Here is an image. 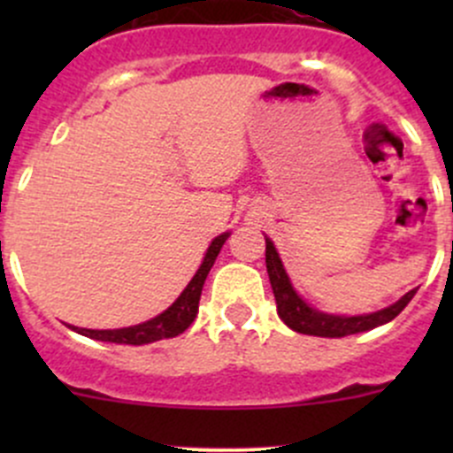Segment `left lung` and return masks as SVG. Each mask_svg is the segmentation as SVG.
Returning <instances> with one entry per match:
<instances>
[{
  "mask_svg": "<svg viewBox=\"0 0 453 453\" xmlns=\"http://www.w3.org/2000/svg\"><path fill=\"white\" fill-rule=\"evenodd\" d=\"M265 263H267L269 282H272L273 298H276L278 315H280V319L287 326L294 328V331L298 333H304V335L344 337L355 335V333L370 331V328L381 326V324L395 319L396 315L408 307V303L414 298V294H417V289L408 291V294L401 300H396L395 304L368 315L322 313L318 311V309L309 307V304L296 294V289L291 287L289 276H287L285 267H282L280 256H278L276 248H273V243L269 239H265Z\"/></svg>",
  "mask_w": 453,
  "mask_h": 453,
  "instance_id": "1",
  "label": "left lung"
}]
</instances>
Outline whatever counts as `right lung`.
<instances>
[{"label":"right lung","instance_id":"right-lung-1","mask_svg":"<svg viewBox=\"0 0 453 453\" xmlns=\"http://www.w3.org/2000/svg\"><path fill=\"white\" fill-rule=\"evenodd\" d=\"M227 236H230V232H223L221 236H217V239L210 243L208 252L203 256V263H201V267L193 276V280H190L188 287L181 291L180 298H177L166 311L159 313L157 318L149 319V322L135 324V326L113 328V331H94V328H79V326H70V328L72 331L81 333V335L91 337V340L113 342V344H134V346L150 344V342L180 335V333H184L186 328L195 322V318H197L201 289H203V282L205 278H208L210 267H212L214 260H217V256L221 252Z\"/></svg>","mask_w":453,"mask_h":453}]
</instances>
